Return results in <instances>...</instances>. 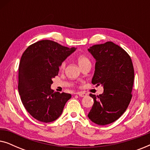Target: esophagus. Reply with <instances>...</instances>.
<instances>
[{
  "label": "esophagus",
  "mask_w": 150,
  "mask_h": 150,
  "mask_svg": "<svg viewBox=\"0 0 150 150\" xmlns=\"http://www.w3.org/2000/svg\"><path fill=\"white\" fill-rule=\"evenodd\" d=\"M76 94L78 96H79L80 97H85V96H87V94L85 93V92H78Z\"/></svg>",
  "instance_id": "1"
}]
</instances>
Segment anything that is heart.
Segmentation results:
<instances>
[{
    "instance_id": "1",
    "label": "heart",
    "mask_w": 150,
    "mask_h": 150,
    "mask_svg": "<svg viewBox=\"0 0 150 150\" xmlns=\"http://www.w3.org/2000/svg\"><path fill=\"white\" fill-rule=\"evenodd\" d=\"M77 62H78V64H79V66H81V65L85 64V63H90V61L87 57L79 56L77 58ZM65 67V63L63 62V63H62V64L61 65V67H60L61 70H63V69H64Z\"/></svg>"
}]
</instances>
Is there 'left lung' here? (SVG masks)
I'll return each mask as SVG.
<instances>
[{"label":"left lung","mask_w":150,"mask_h":150,"mask_svg":"<svg viewBox=\"0 0 150 150\" xmlns=\"http://www.w3.org/2000/svg\"><path fill=\"white\" fill-rule=\"evenodd\" d=\"M96 59L91 83L102 85V94H90L94 103L88 114L92 122L104 126L118 120L130 104L134 83V67L130 57L112 42L90 47Z\"/></svg>","instance_id":"8db88e82"}]
</instances>
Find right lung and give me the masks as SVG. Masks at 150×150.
Returning a JSON list of instances; mask_svg holds the SVG:
<instances>
[{"instance_id": "right-lung-1", "label": "right lung", "mask_w": 150, "mask_h": 150, "mask_svg": "<svg viewBox=\"0 0 150 150\" xmlns=\"http://www.w3.org/2000/svg\"><path fill=\"white\" fill-rule=\"evenodd\" d=\"M76 48H67L51 40H42L26 49L18 69V91L26 110L33 117L48 123L62 114L71 94L54 92L52 79L59 67Z\"/></svg>"}]
</instances>
